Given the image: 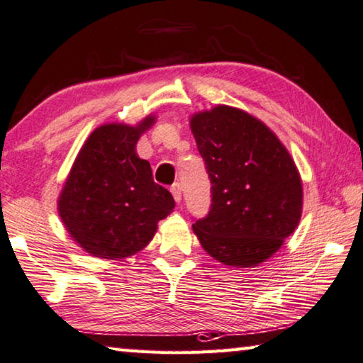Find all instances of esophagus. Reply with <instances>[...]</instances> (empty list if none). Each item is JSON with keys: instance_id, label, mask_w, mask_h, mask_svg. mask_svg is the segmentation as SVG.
I'll use <instances>...</instances> for the list:
<instances>
[{"instance_id": "1", "label": "esophagus", "mask_w": 363, "mask_h": 363, "mask_svg": "<svg viewBox=\"0 0 363 363\" xmlns=\"http://www.w3.org/2000/svg\"><path fill=\"white\" fill-rule=\"evenodd\" d=\"M171 194H172V197H174L176 202L181 203V200H182V187H181L179 182H176L174 186L171 187Z\"/></svg>"}]
</instances>
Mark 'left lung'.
<instances>
[{
	"instance_id": "obj_1",
	"label": "left lung",
	"mask_w": 363,
	"mask_h": 363,
	"mask_svg": "<svg viewBox=\"0 0 363 363\" xmlns=\"http://www.w3.org/2000/svg\"><path fill=\"white\" fill-rule=\"evenodd\" d=\"M211 182V208L194 224L206 254L226 267L255 268L296 231L303 189L291 153L263 121L218 105L191 116Z\"/></svg>"
}]
</instances>
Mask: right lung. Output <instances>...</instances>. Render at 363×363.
Instances as JSON below:
<instances>
[{"label":"right lung","instance_id":"1","mask_svg":"<svg viewBox=\"0 0 363 363\" xmlns=\"http://www.w3.org/2000/svg\"><path fill=\"white\" fill-rule=\"evenodd\" d=\"M155 121L150 114L135 125L103 124L74 160L57 197V215L90 255L106 260L135 255L174 208L172 195L153 181L150 163L135 152Z\"/></svg>","mask_w":363,"mask_h":363}]
</instances>
